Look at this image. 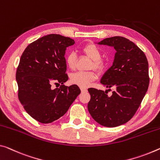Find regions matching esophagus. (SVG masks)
<instances>
[{
  "mask_svg": "<svg viewBox=\"0 0 160 160\" xmlns=\"http://www.w3.org/2000/svg\"><path fill=\"white\" fill-rule=\"evenodd\" d=\"M81 91H82V92H87V89L86 88H81Z\"/></svg>",
  "mask_w": 160,
  "mask_h": 160,
  "instance_id": "obj_1",
  "label": "esophagus"
}]
</instances>
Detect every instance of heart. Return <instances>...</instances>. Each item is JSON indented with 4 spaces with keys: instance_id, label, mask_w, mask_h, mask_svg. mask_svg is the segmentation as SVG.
I'll return each instance as SVG.
<instances>
[{
    "instance_id": "obj_1",
    "label": "heart",
    "mask_w": 160,
    "mask_h": 160,
    "mask_svg": "<svg viewBox=\"0 0 160 160\" xmlns=\"http://www.w3.org/2000/svg\"><path fill=\"white\" fill-rule=\"evenodd\" d=\"M82 51L88 57L92 60L90 65V68H94L98 72H102L104 69L105 63L102 58V52L99 48L94 43H88L83 46ZM66 65L71 70H74L77 65V56L74 53L71 52L66 57ZM97 74L93 71L88 72H78L73 73L71 76V82L73 84L77 85L81 88L87 87L90 83L96 80Z\"/></svg>"
}]
</instances>
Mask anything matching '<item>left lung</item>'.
<instances>
[{
  "label": "left lung",
  "mask_w": 160,
  "mask_h": 160,
  "mask_svg": "<svg viewBox=\"0 0 160 160\" xmlns=\"http://www.w3.org/2000/svg\"><path fill=\"white\" fill-rule=\"evenodd\" d=\"M114 47V62L101 78L107 88L114 87L112 95L90 88L88 110L96 122L107 127L127 123L138 109L149 83L148 61L144 53L126 38L114 36L98 43Z\"/></svg>",
  "instance_id": "left-lung-1"
}]
</instances>
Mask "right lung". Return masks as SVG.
Returning a JSON list of instances; mask_svg holds the SVG:
<instances>
[{"label":"right lung","mask_w":160,"mask_h":160,"mask_svg":"<svg viewBox=\"0 0 160 160\" xmlns=\"http://www.w3.org/2000/svg\"><path fill=\"white\" fill-rule=\"evenodd\" d=\"M73 39L59 34L43 36L27 46L16 71L18 99L26 112L43 124L54 122L64 115L81 93L77 85H63L66 49ZM53 83L62 85L55 90Z\"/></svg>","instance_id":"add662e5"}]
</instances>
